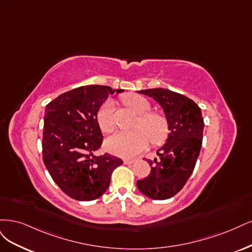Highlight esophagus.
Returning a JSON list of instances; mask_svg holds the SVG:
<instances>
[{"mask_svg": "<svg viewBox=\"0 0 252 252\" xmlns=\"http://www.w3.org/2000/svg\"><path fill=\"white\" fill-rule=\"evenodd\" d=\"M135 161H136L135 159H125V160H124V163L128 165V164H133Z\"/></svg>", "mask_w": 252, "mask_h": 252, "instance_id": "esophagus-1", "label": "esophagus"}]
</instances>
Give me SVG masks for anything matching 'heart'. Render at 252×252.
<instances>
[{
  "instance_id": "heart-1",
  "label": "heart",
  "mask_w": 252,
  "mask_h": 252,
  "mask_svg": "<svg viewBox=\"0 0 252 252\" xmlns=\"http://www.w3.org/2000/svg\"><path fill=\"white\" fill-rule=\"evenodd\" d=\"M123 101L129 109L139 114L135 129L131 132H119L110 137L105 142L107 149L121 157H133L142 152L149 144V137L153 144L163 142L168 136V124L164 116L158 113H149L150 102L138 94H126ZM97 123L101 131L112 133L116 127L114 104L112 100L104 101L97 111Z\"/></svg>"
}]
</instances>
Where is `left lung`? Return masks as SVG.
Wrapping results in <instances>:
<instances>
[{
	"mask_svg": "<svg viewBox=\"0 0 252 252\" xmlns=\"http://www.w3.org/2000/svg\"><path fill=\"white\" fill-rule=\"evenodd\" d=\"M155 99L163 109L169 134L166 143L157 151L158 158L148 159L150 175L137 181V188L154 200H166L179 192L193 172L199 157L204 121L193 100L167 89L138 91Z\"/></svg>",
	"mask_w": 252,
	"mask_h": 252,
	"instance_id": "1",
	"label": "left lung"
}]
</instances>
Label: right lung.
Wrapping results in <instances>:
<instances>
[{
    "mask_svg": "<svg viewBox=\"0 0 252 252\" xmlns=\"http://www.w3.org/2000/svg\"><path fill=\"white\" fill-rule=\"evenodd\" d=\"M115 91L107 86H83L47 104L43 161L53 181L72 199L99 198L109 188L113 170L123 164L120 158L107 153L94 155L103 140L97 111Z\"/></svg>",
    "mask_w": 252,
    "mask_h": 252,
    "instance_id": "obj_1",
    "label": "right lung"
}]
</instances>
